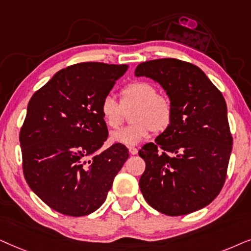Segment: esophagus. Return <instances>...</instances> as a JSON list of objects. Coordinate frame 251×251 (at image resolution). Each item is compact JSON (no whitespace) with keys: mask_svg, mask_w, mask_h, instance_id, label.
Segmentation results:
<instances>
[{"mask_svg":"<svg viewBox=\"0 0 251 251\" xmlns=\"http://www.w3.org/2000/svg\"><path fill=\"white\" fill-rule=\"evenodd\" d=\"M128 151H129V153H131V155H136V153H138V149H136L135 147H129Z\"/></svg>","mask_w":251,"mask_h":251,"instance_id":"obj_1","label":"esophagus"}]
</instances>
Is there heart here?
<instances>
[{
    "label": "heart",
    "instance_id": "obj_1",
    "mask_svg": "<svg viewBox=\"0 0 251 251\" xmlns=\"http://www.w3.org/2000/svg\"><path fill=\"white\" fill-rule=\"evenodd\" d=\"M131 116L132 125L111 133L110 140L124 146H136L150 135L151 131L162 133L169 128L173 119L171 102L157 94V88L148 81L128 83L122 91V101L111 94L103 96L100 112L110 128H117L124 120V110L134 106Z\"/></svg>",
    "mask_w": 251,
    "mask_h": 251
}]
</instances>
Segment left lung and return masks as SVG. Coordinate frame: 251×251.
<instances>
[{"label":"left lung","instance_id":"1","mask_svg":"<svg viewBox=\"0 0 251 251\" xmlns=\"http://www.w3.org/2000/svg\"><path fill=\"white\" fill-rule=\"evenodd\" d=\"M134 75L158 82L173 108L169 128L139 151L146 162L143 198L166 216L198 211L226 179L233 139L225 99L199 66L176 58L143 62Z\"/></svg>","mask_w":251,"mask_h":251}]
</instances>
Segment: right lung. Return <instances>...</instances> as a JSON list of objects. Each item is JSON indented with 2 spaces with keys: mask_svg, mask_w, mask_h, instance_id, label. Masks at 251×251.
Listing matches in <instances>:
<instances>
[{
  "mask_svg": "<svg viewBox=\"0 0 251 251\" xmlns=\"http://www.w3.org/2000/svg\"><path fill=\"white\" fill-rule=\"evenodd\" d=\"M127 69L99 62L68 66L29 100L19 135L23 170L55 211L80 217L98 210L128 158L120 143L99 152L108 139L100 103Z\"/></svg>",
  "mask_w": 251,
  "mask_h": 251,
  "instance_id": "right-lung-1",
  "label": "right lung"
}]
</instances>
